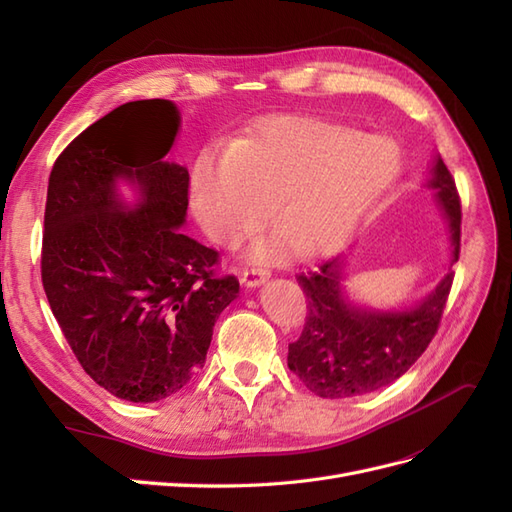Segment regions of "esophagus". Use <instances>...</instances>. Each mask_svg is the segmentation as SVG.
Masks as SVG:
<instances>
[{
  "instance_id": "1",
  "label": "esophagus",
  "mask_w": 512,
  "mask_h": 512,
  "mask_svg": "<svg viewBox=\"0 0 512 512\" xmlns=\"http://www.w3.org/2000/svg\"><path fill=\"white\" fill-rule=\"evenodd\" d=\"M269 277V271L262 269V267H247L243 273H241V282L247 286V288H256L260 286L262 282H265Z\"/></svg>"
}]
</instances>
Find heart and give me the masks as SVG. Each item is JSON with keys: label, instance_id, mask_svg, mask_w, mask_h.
<instances>
[{"label": "heart", "instance_id": "obj_1", "mask_svg": "<svg viewBox=\"0 0 512 512\" xmlns=\"http://www.w3.org/2000/svg\"><path fill=\"white\" fill-rule=\"evenodd\" d=\"M397 168L384 138L337 123L277 119L230 151L203 153L192 168L190 198L198 222L222 245H237L267 218L299 254L329 250L346 237ZM281 235L260 241L273 256Z\"/></svg>", "mask_w": 512, "mask_h": 512}]
</instances>
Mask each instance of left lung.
<instances>
[{
    "mask_svg": "<svg viewBox=\"0 0 512 512\" xmlns=\"http://www.w3.org/2000/svg\"><path fill=\"white\" fill-rule=\"evenodd\" d=\"M444 209L453 239V262L461 250V198L442 158L429 181ZM455 273L448 271L429 297L406 312H361L339 290V262L324 260L297 273L307 299L301 337L288 344V367L318 397H356L395 382L416 363L438 333Z\"/></svg>",
    "mask_w": 512,
    "mask_h": 512,
    "instance_id": "left-lung-1",
    "label": "left lung"
}]
</instances>
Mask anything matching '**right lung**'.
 <instances>
[{"label": "right lung", "mask_w": 512, "mask_h": 512, "mask_svg": "<svg viewBox=\"0 0 512 512\" xmlns=\"http://www.w3.org/2000/svg\"><path fill=\"white\" fill-rule=\"evenodd\" d=\"M177 106L138 100L91 123L59 153L44 207L40 273L76 361L134 404L175 395L203 369L213 324L237 297L220 252L181 235L188 168L164 162ZM142 188L120 205L114 181Z\"/></svg>", "instance_id": "obj_1"}]
</instances>
